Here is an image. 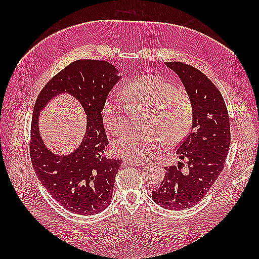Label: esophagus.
<instances>
[{
  "mask_svg": "<svg viewBox=\"0 0 259 259\" xmlns=\"http://www.w3.org/2000/svg\"><path fill=\"white\" fill-rule=\"evenodd\" d=\"M124 163L126 164H131V166H136V167H140L144 164V162L142 161H133V160H125Z\"/></svg>",
  "mask_w": 259,
  "mask_h": 259,
  "instance_id": "obj_1",
  "label": "esophagus"
}]
</instances>
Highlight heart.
Instances as JSON below:
<instances>
[{"label": "heart", "instance_id": "b5f03b06", "mask_svg": "<svg viewBox=\"0 0 259 259\" xmlns=\"http://www.w3.org/2000/svg\"><path fill=\"white\" fill-rule=\"evenodd\" d=\"M122 97L109 96L101 115L108 130L120 135L128 128L130 111L145 110L142 131H129L113 144L118 156L146 161L160 149L163 141L175 145L188 134L192 122V103L186 92L156 74L141 75L124 85Z\"/></svg>", "mask_w": 259, "mask_h": 259}]
</instances>
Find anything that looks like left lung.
I'll return each mask as SVG.
<instances>
[{
	"label": "left lung",
	"instance_id": "left-lung-1",
	"mask_svg": "<svg viewBox=\"0 0 259 259\" xmlns=\"http://www.w3.org/2000/svg\"><path fill=\"white\" fill-rule=\"evenodd\" d=\"M166 65L179 75L192 103L191 131L176 151L188 170L181 171L183 162L164 167V178L152 191V199L166 209L181 210L199 202L223 171L230 124L222 93L201 71L177 61Z\"/></svg>",
	"mask_w": 259,
	"mask_h": 259
}]
</instances>
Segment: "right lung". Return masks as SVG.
Wrapping results in <instances>:
<instances>
[{
	"mask_svg": "<svg viewBox=\"0 0 259 259\" xmlns=\"http://www.w3.org/2000/svg\"><path fill=\"white\" fill-rule=\"evenodd\" d=\"M118 70L99 60H76L54 75L38 95L31 122L30 156L38 180L60 205L71 212L89 216L111 202L114 178L121 160L106 157L109 141L101 108L119 81ZM67 92L84 107L87 130L80 147L68 156L54 155L38 133V114L52 97Z\"/></svg>",
	"mask_w": 259,
	"mask_h": 259,
	"instance_id": "obj_1",
	"label": "right lung"
}]
</instances>
